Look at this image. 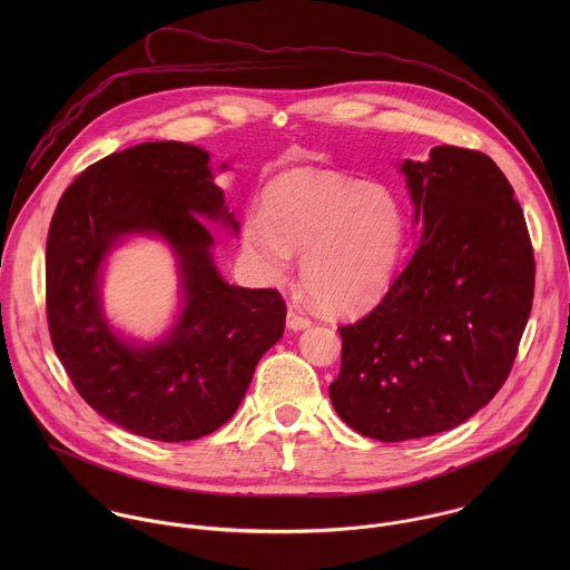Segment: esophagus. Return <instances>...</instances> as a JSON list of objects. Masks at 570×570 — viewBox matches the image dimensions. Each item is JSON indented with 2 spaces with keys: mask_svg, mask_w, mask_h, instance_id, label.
Returning a JSON list of instances; mask_svg holds the SVG:
<instances>
[{
  "mask_svg": "<svg viewBox=\"0 0 570 570\" xmlns=\"http://www.w3.org/2000/svg\"><path fill=\"white\" fill-rule=\"evenodd\" d=\"M309 325H312L309 318H305L298 309L289 307V312H287V328H292V331H303V328H307Z\"/></svg>",
  "mask_w": 570,
  "mask_h": 570,
  "instance_id": "1",
  "label": "esophagus"
}]
</instances>
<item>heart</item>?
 Instances as JSON below:
<instances>
[{"label":"heart","instance_id":"heart-1","mask_svg":"<svg viewBox=\"0 0 570 570\" xmlns=\"http://www.w3.org/2000/svg\"><path fill=\"white\" fill-rule=\"evenodd\" d=\"M404 242V215L380 184L321 170L289 168L261 195V215L245 219L242 244L261 276H287L303 252L301 281L325 312L351 316L389 292Z\"/></svg>","mask_w":570,"mask_h":570}]
</instances>
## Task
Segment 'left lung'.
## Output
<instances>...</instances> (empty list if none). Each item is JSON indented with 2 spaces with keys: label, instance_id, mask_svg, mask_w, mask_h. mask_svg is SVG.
I'll return each instance as SVG.
<instances>
[{
  "label": "left lung",
  "instance_id": "obj_1",
  "mask_svg": "<svg viewBox=\"0 0 570 570\" xmlns=\"http://www.w3.org/2000/svg\"><path fill=\"white\" fill-rule=\"evenodd\" d=\"M400 170L416 244L382 303L340 326L342 368L328 386L344 423L386 443L452 430L488 406L535 283L522 208L489 156L443 145Z\"/></svg>",
  "mask_w": 570,
  "mask_h": 570
}]
</instances>
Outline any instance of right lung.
<instances>
[{"label":"right lung","instance_id":"add662e5","mask_svg":"<svg viewBox=\"0 0 570 570\" xmlns=\"http://www.w3.org/2000/svg\"><path fill=\"white\" fill-rule=\"evenodd\" d=\"M204 222L239 235L210 154L145 142L82 170L59 199L46 244L50 337L75 389L107 421L164 443L222 428L285 328L276 289L222 276ZM138 236L163 240L180 278L178 312L156 341L122 334L101 307L110 252Z\"/></svg>","mask_w":570,"mask_h":570}]
</instances>
